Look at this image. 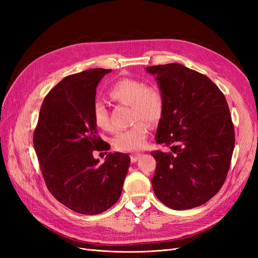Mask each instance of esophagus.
Masks as SVG:
<instances>
[{"label":"esophagus","instance_id":"1","mask_svg":"<svg viewBox=\"0 0 258 258\" xmlns=\"http://www.w3.org/2000/svg\"><path fill=\"white\" fill-rule=\"evenodd\" d=\"M141 156H142V154H140V153L132 154V155L130 156V158H131V162H136V161H138L140 158H141Z\"/></svg>","mask_w":258,"mask_h":258}]
</instances>
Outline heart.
<instances>
[{
    "label": "heart",
    "mask_w": 258,
    "mask_h": 258,
    "mask_svg": "<svg viewBox=\"0 0 258 258\" xmlns=\"http://www.w3.org/2000/svg\"><path fill=\"white\" fill-rule=\"evenodd\" d=\"M111 99L131 106V118L134 121L142 119L151 124H156L163 115L165 100L160 89L156 86H145L141 81L122 79L116 82L108 90ZM92 118L96 126L104 131L112 130L107 108L102 102H97L92 107ZM148 138V126L144 121L134 123L129 129L117 132L113 144L121 152H136L142 150Z\"/></svg>",
    "instance_id": "1"
}]
</instances>
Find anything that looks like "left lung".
<instances>
[{
	"label": "left lung",
	"instance_id": "1",
	"mask_svg": "<svg viewBox=\"0 0 258 258\" xmlns=\"http://www.w3.org/2000/svg\"><path fill=\"white\" fill-rule=\"evenodd\" d=\"M165 100L155 140L169 152L156 160L153 189L163 205L188 210L206 204L227 176L235 130L227 101L206 75L179 63L147 67Z\"/></svg>",
	"mask_w": 258,
	"mask_h": 258
}]
</instances>
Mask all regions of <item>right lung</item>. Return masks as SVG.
<instances>
[{
    "instance_id": "right-lung-1",
    "label": "right lung",
    "mask_w": 258,
    "mask_h": 258,
    "mask_svg": "<svg viewBox=\"0 0 258 258\" xmlns=\"http://www.w3.org/2000/svg\"><path fill=\"white\" fill-rule=\"evenodd\" d=\"M112 70L90 69L64 77L42 104L33 144L49 191L74 212L96 215L110 209L121 195L130 157L108 153L92 118L97 87Z\"/></svg>"
}]
</instances>
